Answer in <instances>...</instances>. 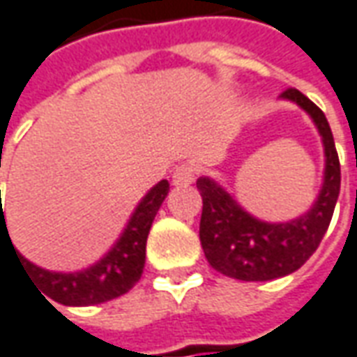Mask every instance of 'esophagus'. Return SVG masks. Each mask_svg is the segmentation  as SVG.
<instances>
[{"mask_svg": "<svg viewBox=\"0 0 357 357\" xmlns=\"http://www.w3.org/2000/svg\"><path fill=\"white\" fill-rule=\"evenodd\" d=\"M194 183V169L190 165H181L176 167L173 173V184L174 186H188Z\"/></svg>", "mask_w": 357, "mask_h": 357, "instance_id": "obj_1", "label": "esophagus"}]
</instances>
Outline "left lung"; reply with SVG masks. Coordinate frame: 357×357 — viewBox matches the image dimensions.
I'll return each instance as SVG.
<instances>
[{"label": "left lung", "instance_id": "1", "mask_svg": "<svg viewBox=\"0 0 357 357\" xmlns=\"http://www.w3.org/2000/svg\"><path fill=\"white\" fill-rule=\"evenodd\" d=\"M280 99L305 110L323 142V184L305 213L287 221L258 220L215 178L200 176L196 181L204 204V255L211 268L243 282L276 280L303 266L328 229L340 194V161L324 112L297 89L284 91Z\"/></svg>", "mask_w": 357, "mask_h": 357}]
</instances>
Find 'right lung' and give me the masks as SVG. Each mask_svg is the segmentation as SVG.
Wrapping results in <instances>:
<instances>
[{"label": "right lung", "instance_id": "obj_1", "mask_svg": "<svg viewBox=\"0 0 357 357\" xmlns=\"http://www.w3.org/2000/svg\"><path fill=\"white\" fill-rule=\"evenodd\" d=\"M167 194H169L167 181H161L155 184L151 190H147L146 196L136 206V210L132 211L126 227L122 229L116 243L108 249V252H105V257L83 270L54 272V270L36 266L34 262L26 260L11 243L9 231L5 225L3 208H1V243H3V237H9V243L21 266L24 268L26 276H31L36 287L43 289L40 294L58 301L61 305H99L114 297L124 296L142 278L144 264H146L147 235Z\"/></svg>", "mask_w": 357, "mask_h": 357}]
</instances>
